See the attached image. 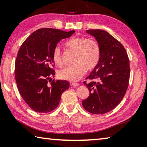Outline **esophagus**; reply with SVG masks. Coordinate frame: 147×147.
I'll use <instances>...</instances> for the list:
<instances>
[{
	"label": "esophagus",
	"mask_w": 147,
	"mask_h": 147,
	"mask_svg": "<svg viewBox=\"0 0 147 147\" xmlns=\"http://www.w3.org/2000/svg\"><path fill=\"white\" fill-rule=\"evenodd\" d=\"M71 86L73 87H78L80 86V84H78V83H72Z\"/></svg>",
	"instance_id": "esophagus-1"
}]
</instances>
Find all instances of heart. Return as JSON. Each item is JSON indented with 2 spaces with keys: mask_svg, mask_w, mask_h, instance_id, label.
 <instances>
[{
  "mask_svg": "<svg viewBox=\"0 0 147 147\" xmlns=\"http://www.w3.org/2000/svg\"><path fill=\"white\" fill-rule=\"evenodd\" d=\"M67 46L76 52L73 65L65 67L58 71L59 78L70 82H76L84 76L87 70L96 67L100 57V50L98 43L84 37H73L66 43ZM53 59L58 66L63 64L61 49L57 46L54 49Z\"/></svg>",
  "mask_w": 147,
  "mask_h": 147,
  "instance_id": "1",
  "label": "heart"
}]
</instances>
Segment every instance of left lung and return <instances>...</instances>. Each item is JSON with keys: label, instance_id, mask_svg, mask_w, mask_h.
<instances>
[{"label": "left lung", "instance_id": "left-lung-1", "mask_svg": "<svg viewBox=\"0 0 147 147\" xmlns=\"http://www.w3.org/2000/svg\"><path fill=\"white\" fill-rule=\"evenodd\" d=\"M86 33L95 38L100 50L98 63L86 79L88 98L82 101L84 109L93 114L112 110L123 100L130 79L128 54L120 42L103 30H88Z\"/></svg>", "mask_w": 147, "mask_h": 147}]
</instances>
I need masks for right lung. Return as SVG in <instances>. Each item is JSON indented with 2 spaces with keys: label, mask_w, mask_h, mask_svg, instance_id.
Listing matches in <instances>:
<instances>
[{
  "label": "right lung",
  "mask_w": 147,
  "mask_h": 147,
  "mask_svg": "<svg viewBox=\"0 0 147 147\" xmlns=\"http://www.w3.org/2000/svg\"><path fill=\"white\" fill-rule=\"evenodd\" d=\"M74 32L41 28L33 32L20 47L15 64L17 88L24 102L36 112L48 113L56 109L61 94L69 88L66 80H53L50 84L49 80L55 75L52 68L54 48Z\"/></svg>",
  "instance_id": "1"
}]
</instances>
